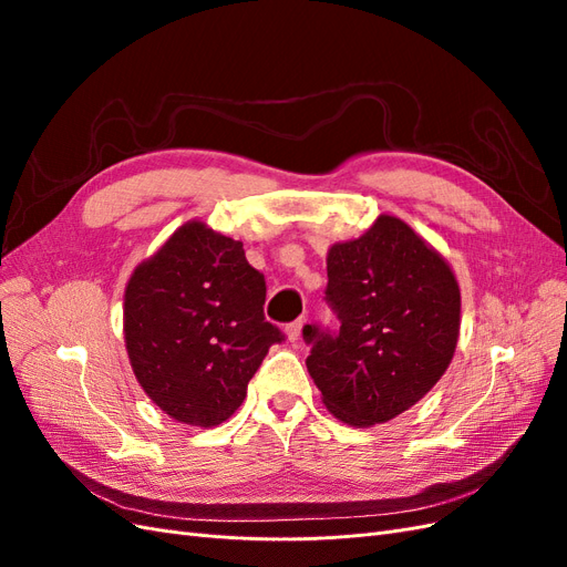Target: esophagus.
Instances as JSON below:
<instances>
[{"label": "esophagus", "mask_w": 567, "mask_h": 567, "mask_svg": "<svg viewBox=\"0 0 567 567\" xmlns=\"http://www.w3.org/2000/svg\"><path fill=\"white\" fill-rule=\"evenodd\" d=\"M302 326H305V321H302V319H298V321H293V323H288V326H286V338H288V342H298V340H300Z\"/></svg>", "instance_id": "1"}]
</instances>
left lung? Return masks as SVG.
<instances>
[{"instance_id":"1","label":"left lung","mask_w":567,"mask_h":567,"mask_svg":"<svg viewBox=\"0 0 567 567\" xmlns=\"http://www.w3.org/2000/svg\"><path fill=\"white\" fill-rule=\"evenodd\" d=\"M326 300L336 336L307 323V357L321 402L354 427L400 416L452 364L461 329V288L450 262L392 215L326 255Z\"/></svg>"}]
</instances>
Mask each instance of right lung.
Segmentation results:
<instances>
[{"mask_svg": "<svg viewBox=\"0 0 567 567\" xmlns=\"http://www.w3.org/2000/svg\"><path fill=\"white\" fill-rule=\"evenodd\" d=\"M265 277L244 244L192 219L134 267L123 333L148 400L177 423L215 427L284 336L265 321Z\"/></svg>", "mask_w": 567, "mask_h": 567, "instance_id": "add662e5", "label": "right lung"}]
</instances>
